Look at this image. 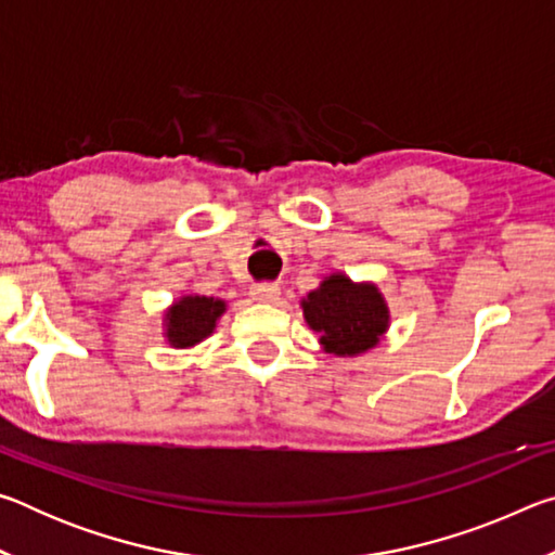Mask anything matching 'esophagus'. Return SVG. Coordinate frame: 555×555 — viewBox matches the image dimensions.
<instances>
[{"mask_svg":"<svg viewBox=\"0 0 555 555\" xmlns=\"http://www.w3.org/2000/svg\"><path fill=\"white\" fill-rule=\"evenodd\" d=\"M251 298L259 300V304H271V300L279 298V286L269 284V281H264V284H255L251 286Z\"/></svg>","mask_w":555,"mask_h":555,"instance_id":"34e87169","label":"esophagus"}]
</instances>
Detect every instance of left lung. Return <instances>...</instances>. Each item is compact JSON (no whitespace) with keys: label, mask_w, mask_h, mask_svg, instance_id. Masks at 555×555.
Returning a JSON list of instances; mask_svg holds the SVG:
<instances>
[{"label":"left lung","mask_w":555,"mask_h":555,"mask_svg":"<svg viewBox=\"0 0 555 555\" xmlns=\"http://www.w3.org/2000/svg\"><path fill=\"white\" fill-rule=\"evenodd\" d=\"M308 325L321 335L325 352L360 354L379 343L389 311L372 284H352L343 274L327 276L304 300Z\"/></svg>","instance_id":"obj_1"}]
</instances>
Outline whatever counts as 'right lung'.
Here are the masks:
<instances>
[{"instance_id": "right-lung-1", "label": "right lung", "mask_w": 555, "mask_h": 555, "mask_svg": "<svg viewBox=\"0 0 555 555\" xmlns=\"http://www.w3.org/2000/svg\"><path fill=\"white\" fill-rule=\"evenodd\" d=\"M224 313V300L208 296H185L166 313L168 343L176 347H191L208 337L215 321Z\"/></svg>"}]
</instances>
